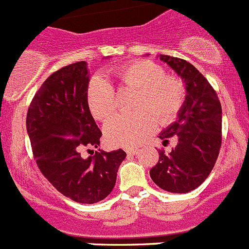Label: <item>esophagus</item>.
<instances>
[{
	"mask_svg": "<svg viewBox=\"0 0 249 249\" xmlns=\"http://www.w3.org/2000/svg\"><path fill=\"white\" fill-rule=\"evenodd\" d=\"M126 153L128 156H133V155H137L138 153V149H135V148H128L126 149Z\"/></svg>",
	"mask_w": 249,
	"mask_h": 249,
	"instance_id": "esophagus-1",
	"label": "esophagus"
}]
</instances>
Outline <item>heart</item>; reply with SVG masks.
<instances>
[{"mask_svg":"<svg viewBox=\"0 0 249 249\" xmlns=\"http://www.w3.org/2000/svg\"><path fill=\"white\" fill-rule=\"evenodd\" d=\"M112 77L121 89H136L132 114H116L105 124V138L111 146L133 148L155 132L157 123L167 124L176 118L186 89L177 77L167 76L158 63L138 59L114 68ZM86 102L96 120L106 121L116 111L117 101L111 83L93 76L87 83Z\"/></svg>","mask_w":249,"mask_h":249,"instance_id":"b5f03b06","label":"heart"}]
</instances>
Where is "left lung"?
Masks as SVG:
<instances>
[{
  "mask_svg": "<svg viewBox=\"0 0 249 249\" xmlns=\"http://www.w3.org/2000/svg\"><path fill=\"white\" fill-rule=\"evenodd\" d=\"M181 77L186 100L176 122L160 133L163 144L169 138L177 146L168 155L160 151L158 163L149 171L152 181L172 193H187L201 186L214 167L222 143V107L206 77L193 65L177 57L160 54Z\"/></svg>",
  "mask_w": 249,
  "mask_h": 249,
  "instance_id": "left-lung-1",
  "label": "left lung"
}]
</instances>
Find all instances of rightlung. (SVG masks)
<instances>
[{
  "mask_svg": "<svg viewBox=\"0 0 249 249\" xmlns=\"http://www.w3.org/2000/svg\"><path fill=\"white\" fill-rule=\"evenodd\" d=\"M89 81L85 61L51 74L28 107L26 128L39 171L63 196L78 203H97L113 190L122 149L97 148L102 132L86 102ZM87 149L92 156L82 158Z\"/></svg>",
  "mask_w": 249,
  "mask_h": 249,
  "instance_id": "add662e5",
  "label": "right lung"
}]
</instances>
